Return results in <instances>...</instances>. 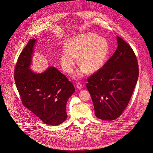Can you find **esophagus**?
Instances as JSON below:
<instances>
[{
    "instance_id": "esophagus-1",
    "label": "esophagus",
    "mask_w": 153,
    "mask_h": 153,
    "mask_svg": "<svg viewBox=\"0 0 153 153\" xmlns=\"http://www.w3.org/2000/svg\"><path fill=\"white\" fill-rule=\"evenodd\" d=\"M76 88L78 89H82V88H83V86H82V85L81 83H80V82H78L77 83H76Z\"/></svg>"
}]
</instances>
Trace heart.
Returning <instances> with one entry per match:
<instances>
[{"mask_svg":"<svg viewBox=\"0 0 153 153\" xmlns=\"http://www.w3.org/2000/svg\"><path fill=\"white\" fill-rule=\"evenodd\" d=\"M67 49L61 51L60 63L62 70L70 74L73 71L78 57L81 66L74 74L81 78L87 72L99 71L105 63L109 51V43L105 38L93 32L85 33L73 37L67 42Z\"/></svg>","mask_w":153,"mask_h":153,"instance_id":"heart-1","label":"heart"}]
</instances>
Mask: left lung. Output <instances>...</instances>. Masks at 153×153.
Returning a JSON list of instances; mask_svg holds the SVG:
<instances>
[{"instance_id": "1", "label": "left lung", "mask_w": 153, "mask_h": 153, "mask_svg": "<svg viewBox=\"0 0 153 153\" xmlns=\"http://www.w3.org/2000/svg\"><path fill=\"white\" fill-rule=\"evenodd\" d=\"M118 48L102 67L88 78L96 116L102 120L118 118L127 107L139 76L136 56L130 45L117 36Z\"/></svg>"}]
</instances>
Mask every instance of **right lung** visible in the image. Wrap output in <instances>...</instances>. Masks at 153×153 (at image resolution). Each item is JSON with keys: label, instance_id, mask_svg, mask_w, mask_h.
Instances as JSON below:
<instances>
[{"label": "right lung", "instance_id": "1", "mask_svg": "<svg viewBox=\"0 0 153 153\" xmlns=\"http://www.w3.org/2000/svg\"><path fill=\"white\" fill-rule=\"evenodd\" d=\"M36 39L28 42L19 57L14 79L23 105L41 120L56 126L67 118L66 104L75 89L65 75L49 67L43 73L30 69Z\"/></svg>", "mask_w": 153, "mask_h": 153}]
</instances>
